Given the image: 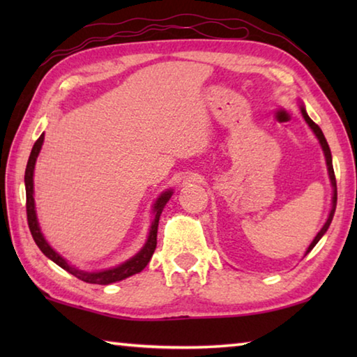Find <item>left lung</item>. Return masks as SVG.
<instances>
[{
  "instance_id": "1",
  "label": "left lung",
  "mask_w": 357,
  "mask_h": 357,
  "mask_svg": "<svg viewBox=\"0 0 357 357\" xmlns=\"http://www.w3.org/2000/svg\"><path fill=\"white\" fill-rule=\"evenodd\" d=\"M301 113H302V116H304L305 123L310 126V129L313 130V134L317 135V138H318V140H319V144H321V148H323V153H324V157H326V165H328V173H329V178H331V184H332V208H331L329 217H328V220H326V223H324V225H323V228L319 229V231H318V234H317V236H315V239L312 241V244L309 245V249H307V252H305V255H307V253H309V252L313 249V247L317 245L318 241L323 238V234H324L326 231H328V228H329L331 222H332V217H334V213H335V206H337V183H335L334 167H332V155H331V149H329V144H328V142H326V138H324V135H323L321 129H319V126H318V124H315V123H313V121L309 118V114H307V112H305L304 105H301Z\"/></svg>"
}]
</instances>
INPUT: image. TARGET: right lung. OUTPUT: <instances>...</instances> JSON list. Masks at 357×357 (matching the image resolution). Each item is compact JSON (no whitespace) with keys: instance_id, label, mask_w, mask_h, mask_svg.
<instances>
[{"instance_id":"obj_1","label":"right lung","mask_w":357,"mask_h":357,"mask_svg":"<svg viewBox=\"0 0 357 357\" xmlns=\"http://www.w3.org/2000/svg\"><path fill=\"white\" fill-rule=\"evenodd\" d=\"M42 143H44V134H42L38 140H36L34 146L31 149V154H29L28 164H26V170H25V189H26V217H28V225H29V231L33 234L34 243L38 244L40 252L44 253L47 258H50L53 263H56L58 266H61L64 271H68L72 275H75L77 279H80L86 283H96V285H110V283L119 282L128 279V277L142 273V271L146 268V264L149 263L151 257L155 250L157 245V227H159V219L162 211H164L167 202L170 200L173 195V190H167L162 193V195L157 198V202L154 203L153 213H154V220L151 223L149 228V236L146 244L143 245V249L137 253L135 257H132L128 261H124L123 264L114 266L112 269H105V271H99V273H88V271H82L75 268V266L69 264L66 259L59 255L58 252H55L50 247V244L47 243L44 234L40 233V227L38 222V215H36V206H34V181H33V174H34V165H36V159L40 153Z\"/></svg>"}]
</instances>
